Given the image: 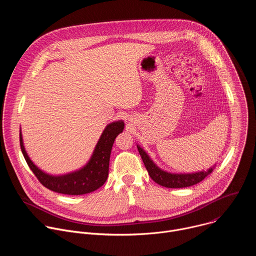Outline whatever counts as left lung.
Returning a JSON list of instances; mask_svg holds the SVG:
<instances>
[{
  "label": "left lung",
  "mask_w": 256,
  "mask_h": 256,
  "mask_svg": "<svg viewBox=\"0 0 256 256\" xmlns=\"http://www.w3.org/2000/svg\"><path fill=\"white\" fill-rule=\"evenodd\" d=\"M136 147L144 164V167L149 172L150 177L156 184L168 188H184L194 186L204 180L208 174H210L214 168V166L206 171H198L194 173H170L158 167L138 144H136Z\"/></svg>",
  "instance_id": "obj_1"
}]
</instances>
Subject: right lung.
Returning <instances> with one entry per match:
<instances>
[{"instance_id": "right-lung-1", "label": "right lung", "mask_w": 256, "mask_h": 256, "mask_svg": "<svg viewBox=\"0 0 256 256\" xmlns=\"http://www.w3.org/2000/svg\"><path fill=\"white\" fill-rule=\"evenodd\" d=\"M124 122L122 120L114 122L106 126L99 138L93 154L88 163L79 170L64 175H52L44 172L36 166L27 155L24 148L23 138L20 130V146L22 154L34 175L46 188L70 196H80L90 194L101 188L108 177L109 159L116 138L122 132Z\"/></svg>"}]
</instances>
